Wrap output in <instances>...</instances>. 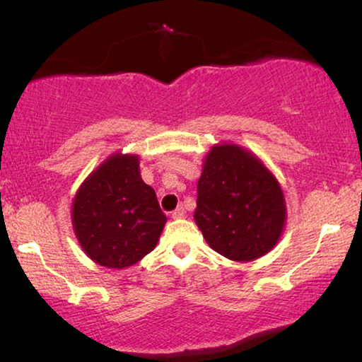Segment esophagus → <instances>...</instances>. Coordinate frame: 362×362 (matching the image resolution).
I'll use <instances>...</instances> for the list:
<instances>
[{
    "instance_id": "34e87169",
    "label": "esophagus",
    "mask_w": 362,
    "mask_h": 362,
    "mask_svg": "<svg viewBox=\"0 0 362 362\" xmlns=\"http://www.w3.org/2000/svg\"><path fill=\"white\" fill-rule=\"evenodd\" d=\"M171 217H173V219H182V217H186V211H185V207H182V206L177 207V209L171 214Z\"/></svg>"
}]
</instances>
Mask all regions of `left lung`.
<instances>
[{
    "instance_id": "1",
    "label": "left lung",
    "mask_w": 362,
    "mask_h": 362,
    "mask_svg": "<svg viewBox=\"0 0 362 362\" xmlns=\"http://www.w3.org/2000/svg\"><path fill=\"white\" fill-rule=\"evenodd\" d=\"M194 221L207 245L234 262L260 259L279 244L286 204L279 180L255 153L217 143L202 161Z\"/></svg>"
}]
</instances>
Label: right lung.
Returning a JSON list of instances; mask_svg holds the SVG:
<instances>
[{"label":"right lung","mask_w":362,"mask_h":362,"mask_svg":"<svg viewBox=\"0 0 362 362\" xmlns=\"http://www.w3.org/2000/svg\"><path fill=\"white\" fill-rule=\"evenodd\" d=\"M71 219L88 259L117 270L150 254L168 221L155 189L141 180L140 156L122 151L112 153L78 186Z\"/></svg>","instance_id":"obj_1"}]
</instances>
